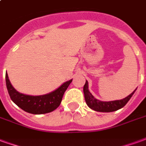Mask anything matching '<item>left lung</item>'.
Instances as JSON below:
<instances>
[{"instance_id":"1","label":"left lung","mask_w":146,"mask_h":146,"mask_svg":"<svg viewBox=\"0 0 146 146\" xmlns=\"http://www.w3.org/2000/svg\"><path fill=\"white\" fill-rule=\"evenodd\" d=\"M136 90L132 92L131 95H129L127 97H126L121 100H116V101L110 102H102L98 100L92 95V93L88 90V82L86 80V83L84 86V98H85L86 103L88 106L92 110L98 111V112H105V113H110V112H114L116 110H119L125 106L128 101L131 99L132 95Z\"/></svg>"}]
</instances>
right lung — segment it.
I'll return each mask as SVG.
<instances>
[{
  "instance_id": "right-lung-1",
  "label": "right lung",
  "mask_w": 146,
  "mask_h": 146,
  "mask_svg": "<svg viewBox=\"0 0 146 146\" xmlns=\"http://www.w3.org/2000/svg\"><path fill=\"white\" fill-rule=\"evenodd\" d=\"M5 80L8 94L11 100L22 110L32 114H44L56 110L60 105L64 93L73 80H70L65 82L58 88L49 94L32 96L17 92L11 85L7 73Z\"/></svg>"
}]
</instances>
